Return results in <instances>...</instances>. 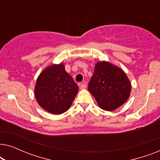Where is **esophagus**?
Instances as JSON below:
<instances>
[{
  "label": "esophagus",
  "mask_w": 160,
  "mask_h": 160,
  "mask_svg": "<svg viewBox=\"0 0 160 160\" xmlns=\"http://www.w3.org/2000/svg\"><path fill=\"white\" fill-rule=\"evenodd\" d=\"M86 87H87V84H86V83L83 82V83H82V84H80V89H86Z\"/></svg>",
  "instance_id": "obj_1"
}]
</instances>
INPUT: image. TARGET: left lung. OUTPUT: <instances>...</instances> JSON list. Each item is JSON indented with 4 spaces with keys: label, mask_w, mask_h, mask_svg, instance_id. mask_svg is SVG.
Returning a JSON list of instances; mask_svg holds the SVG:
<instances>
[{
    "label": "left lung",
    "mask_w": 160,
    "mask_h": 160,
    "mask_svg": "<svg viewBox=\"0 0 160 160\" xmlns=\"http://www.w3.org/2000/svg\"><path fill=\"white\" fill-rule=\"evenodd\" d=\"M88 89L98 106L103 110L110 111L118 108L128 100L131 84L122 70L102 61L95 65Z\"/></svg>",
    "instance_id": "1"
}]
</instances>
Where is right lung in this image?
Returning a JSON list of instances; mask_svg holds the SVG:
<instances>
[{
	"label": "right lung",
	"mask_w": 160,
	"mask_h": 160,
	"mask_svg": "<svg viewBox=\"0 0 160 160\" xmlns=\"http://www.w3.org/2000/svg\"><path fill=\"white\" fill-rule=\"evenodd\" d=\"M78 90V85L60 63L41 72L35 86V96L44 110L52 114H61L68 110Z\"/></svg>",
	"instance_id": "obj_1"
}]
</instances>
